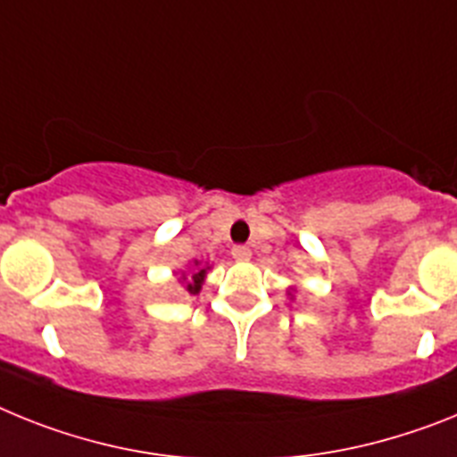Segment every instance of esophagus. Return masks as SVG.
Returning <instances> with one entry per match:
<instances>
[{
  "instance_id": "1",
  "label": "esophagus",
  "mask_w": 457,
  "mask_h": 457,
  "mask_svg": "<svg viewBox=\"0 0 457 457\" xmlns=\"http://www.w3.org/2000/svg\"><path fill=\"white\" fill-rule=\"evenodd\" d=\"M232 257L237 262H248L253 257V251H251V248H245V245H234Z\"/></svg>"
}]
</instances>
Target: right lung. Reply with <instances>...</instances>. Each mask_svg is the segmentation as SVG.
<instances>
[{
	"mask_svg": "<svg viewBox=\"0 0 457 457\" xmlns=\"http://www.w3.org/2000/svg\"><path fill=\"white\" fill-rule=\"evenodd\" d=\"M193 264H200V262H193ZM206 269L209 267H202V269H197V271H193L190 273V278H186V273L184 276H181V280H186V292H188V295H200V289H202V283H204V276H206Z\"/></svg>",
	"mask_w": 457,
	"mask_h": 457,
	"instance_id": "obj_1",
	"label": "right lung"
}]
</instances>
